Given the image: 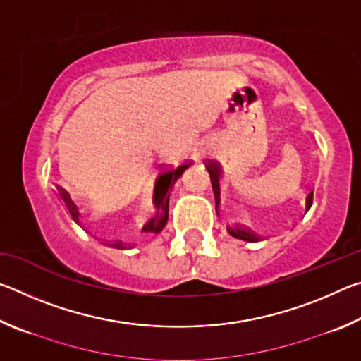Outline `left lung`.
<instances>
[{"instance_id":"1","label":"left lung","mask_w":361,"mask_h":361,"mask_svg":"<svg viewBox=\"0 0 361 361\" xmlns=\"http://www.w3.org/2000/svg\"><path fill=\"white\" fill-rule=\"evenodd\" d=\"M207 170H209L210 173V180H212V186H213V192H215V200H216V205L219 202V178H221V169H219L216 164H209L207 166ZM312 197H314V191L307 194V199H305V204H307V209L312 204ZM228 232L232 235L235 237V239H240V240H245V242H258V235L255 234L253 231H250L247 226H229Z\"/></svg>"}]
</instances>
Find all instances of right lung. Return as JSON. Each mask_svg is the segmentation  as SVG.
Wrapping results in <instances>:
<instances>
[{
	"instance_id": "add662e5",
	"label": "right lung",
	"mask_w": 361,
	"mask_h": 361,
	"mask_svg": "<svg viewBox=\"0 0 361 361\" xmlns=\"http://www.w3.org/2000/svg\"><path fill=\"white\" fill-rule=\"evenodd\" d=\"M189 164H181V166H178L176 169H170L167 170L166 173H164L162 176V183H161V188H159V191L156 192L154 191V205H156V213L154 216H151L148 219V223L145 224V229L146 232H152V234H159L164 229V226L167 224V219H169V195H170V189L173 188L175 181L180 178L181 173L185 172V170L188 169ZM65 202H66V207H68V210L71 213V218L75 219V221L78 223V212H76V207L73 205V202L68 197V194H66V191L62 192ZM114 248H121L124 250L126 247L122 245L121 242H116L113 243Z\"/></svg>"
}]
</instances>
